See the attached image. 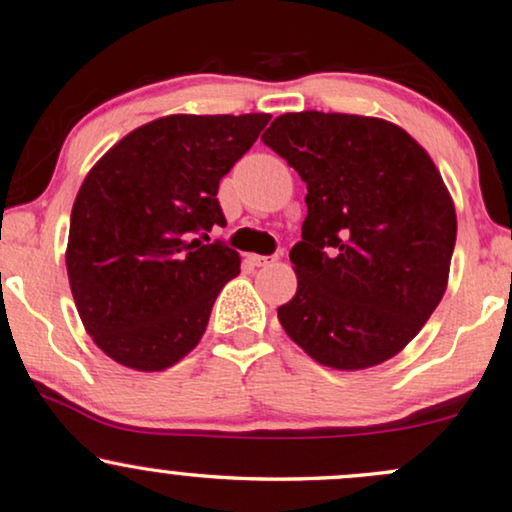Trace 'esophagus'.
<instances>
[{"instance_id": "esophagus-1", "label": "esophagus", "mask_w": 512, "mask_h": 512, "mask_svg": "<svg viewBox=\"0 0 512 512\" xmlns=\"http://www.w3.org/2000/svg\"><path fill=\"white\" fill-rule=\"evenodd\" d=\"M248 262L253 266H266L273 262V257H264V255H248Z\"/></svg>"}]
</instances>
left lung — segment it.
Masks as SVG:
<instances>
[{"label":"left lung","instance_id":"obj_1","mask_svg":"<svg viewBox=\"0 0 512 512\" xmlns=\"http://www.w3.org/2000/svg\"><path fill=\"white\" fill-rule=\"evenodd\" d=\"M262 141L308 190L290 250L299 285L280 325L331 369L387 362L448 285L457 215L436 164L394 122L366 115L285 113Z\"/></svg>","mask_w":512,"mask_h":512}]
</instances>
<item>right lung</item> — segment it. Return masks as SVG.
Returning <instances> with one entry per match:
<instances>
[{
  "mask_svg": "<svg viewBox=\"0 0 512 512\" xmlns=\"http://www.w3.org/2000/svg\"><path fill=\"white\" fill-rule=\"evenodd\" d=\"M269 113L167 115L129 132L85 176L71 208L67 273L85 331L115 362L164 371L204 336L241 257L204 243L225 227L222 176Z\"/></svg>",
  "mask_w": 512,
  "mask_h": 512,
  "instance_id": "right-lung-1",
  "label": "right lung"
}]
</instances>
